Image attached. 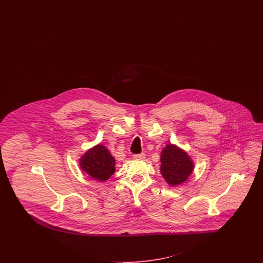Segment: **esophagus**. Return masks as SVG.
Returning a JSON list of instances; mask_svg holds the SVG:
<instances>
[{"label":"esophagus","mask_w":263,"mask_h":263,"mask_svg":"<svg viewBox=\"0 0 263 263\" xmlns=\"http://www.w3.org/2000/svg\"><path fill=\"white\" fill-rule=\"evenodd\" d=\"M144 157H145L144 153H140V154H134L133 155L134 159H144Z\"/></svg>","instance_id":"1"}]
</instances>
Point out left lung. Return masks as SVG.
<instances>
[{
  "label": "left lung",
  "instance_id": "left-lung-1",
  "mask_svg": "<svg viewBox=\"0 0 263 263\" xmlns=\"http://www.w3.org/2000/svg\"><path fill=\"white\" fill-rule=\"evenodd\" d=\"M194 170V164L186 152L174 144H167L161 152V174L170 185L184 182Z\"/></svg>",
  "mask_w": 263,
  "mask_h": 263
}]
</instances>
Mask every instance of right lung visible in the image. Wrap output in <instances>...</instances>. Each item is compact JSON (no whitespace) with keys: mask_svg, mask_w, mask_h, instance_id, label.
Masks as SVG:
<instances>
[{"mask_svg":"<svg viewBox=\"0 0 263 263\" xmlns=\"http://www.w3.org/2000/svg\"><path fill=\"white\" fill-rule=\"evenodd\" d=\"M115 158L109 151L98 144L88 149L80 159V167L91 178L105 181L115 173Z\"/></svg>","mask_w":263,"mask_h":263,"instance_id":"1","label":"right lung"}]
</instances>
